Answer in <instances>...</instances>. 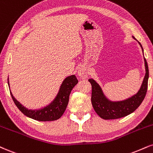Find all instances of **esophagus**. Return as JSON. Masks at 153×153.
Returning <instances> with one entry per match:
<instances>
[{
  "label": "esophagus",
  "mask_w": 153,
  "mask_h": 153,
  "mask_svg": "<svg viewBox=\"0 0 153 153\" xmlns=\"http://www.w3.org/2000/svg\"><path fill=\"white\" fill-rule=\"evenodd\" d=\"M78 75L80 78L85 79L88 78V72L87 71V69L85 67H81L78 70Z\"/></svg>",
  "instance_id": "34e87169"
}]
</instances>
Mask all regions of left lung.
<instances>
[{
    "label": "left lung",
    "instance_id": "left-lung-1",
    "mask_svg": "<svg viewBox=\"0 0 153 153\" xmlns=\"http://www.w3.org/2000/svg\"><path fill=\"white\" fill-rule=\"evenodd\" d=\"M143 51L142 45L140 43ZM145 60V75L140 89L137 94L130 98L118 102H111L105 97L99 85L93 79H89L88 81L92 85L91 102L95 111L101 118L104 120L117 119L127 116L133 113L140 105L148 90V82L149 78V70L146 59Z\"/></svg>",
    "mask_w": 153,
    "mask_h": 153
}]
</instances>
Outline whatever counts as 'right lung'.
<instances>
[{
    "label": "right lung",
    "mask_w": 153,
    "mask_h": 153,
    "mask_svg": "<svg viewBox=\"0 0 153 153\" xmlns=\"http://www.w3.org/2000/svg\"><path fill=\"white\" fill-rule=\"evenodd\" d=\"M78 82V79L75 75H73L67 77L63 80L60 86V90L55 100L43 109L38 110H27L23 107L18 101L15 99L10 93L12 99L17 108L24 115L30 118L38 121H53L56 120L62 116L68 104L69 95L71 94L72 89ZM9 86V82H8Z\"/></svg>",
    "instance_id": "add662e5"
}]
</instances>
